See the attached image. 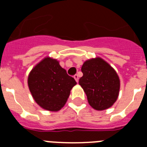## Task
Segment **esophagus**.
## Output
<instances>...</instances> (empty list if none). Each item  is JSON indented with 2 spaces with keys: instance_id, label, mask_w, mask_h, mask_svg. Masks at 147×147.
<instances>
[{
  "instance_id": "1",
  "label": "esophagus",
  "mask_w": 147,
  "mask_h": 147,
  "mask_svg": "<svg viewBox=\"0 0 147 147\" xmlns=\"http://www.w3.org/2000/svg\"><path fill=\"white\" fill-rule=\"evenodd\" d=\"M74 78L75 80L78 82V81H79V76H78V74H75L74 76Z\"/></svg>"
}]
</instances>
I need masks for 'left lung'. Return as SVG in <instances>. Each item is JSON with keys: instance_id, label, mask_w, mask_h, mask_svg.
<instances>
[{"instance_id": "left-lung-1", "label": "left lung", "mask_w": 147, "mask_h": 147, "mask_svg": "<svg viewBox=\"0 0 147 147\" xmlns=\"http://www.w3.org/2000/svg\"><path fill=\"white\" fill-rule=\"evenodd\" d=\"M83 76L79 84L87 95L89 105L97 110L110 107L119 96L120 81L117 74L101 58L87 60L82 66Z\"/></svg>"}]
</instances>
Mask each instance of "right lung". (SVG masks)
I'll return each instance as SVG.
<instances>
[{
	"label": "right lung",
	"instance_id": "obj_1",
	"mask_svg": "<svg viewBox=\"0 0 147 147\" xmlns=\"http://www.w3.org/2000/svg\"><path fill=\"white\" fill-rule=\"evenodd\" d=\"M76 84L56 59L46 57L34 67L28 78L30 92L40 107L58 111L67 102Z\"/></svg>",
	"mask_w": 147,
	"mask_h": 147
}]
</instances>
